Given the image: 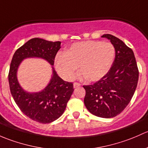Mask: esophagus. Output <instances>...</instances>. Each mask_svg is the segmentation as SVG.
<instances>
[{"instance_id":"1","label":"esophagus","mask_w":148,"mask_h":148,"mask_svg":"<svg viewBox=\"0 0 148 148\" xmlns=\"http://www.w3.org/2000/svg\"><path fill=\"white\" fill-rule=\"evenodd\" d=\"M80 85V83H73V87H74V88H77V87H79Z\"/></svg>"}]
</instances>
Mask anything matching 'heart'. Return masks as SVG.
Instances as JSON below:
<instances>
[{
	"label": "heart",
	"instance_id": "heart-1",
	"mask_svg": "<svg viewBox=\"0 0 148 148\" xmlns=\"http://www.w3.org/2000/svg\"><path fill=\"white\" fill-rule=\"evenodd\" d=\"M115 48L109 42L88 40L73 44L65 53H59L55 59L56 70L65 80H71L79 68L77 77L89 81L100 80L113 63Z\"/></svg>",
	"mask_w": 148,
	"mask_h": 148
}]
</instances>
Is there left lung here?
I'll return each instance as SVG.
<instances>
[{
    "label": "left lung",
    "mask_w": 148,
    "mask_h": 148,
    "mask_svg": "<svg viewBox=\"0 0 148 148\" xmlns=\"http://www.w3.org/2000/svg\"><path fill=\"white\" fill-rule=\"evenodd\" d=\"M110 40L115 57L108 73L92 85H84V103L90 113L103 118L119 115L130 103L138 81L136 60L132 49L110 34L101 36Z\"/></svg>",
    "instance_id": "1"
}]
</instances>
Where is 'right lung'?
Wrapping results in <instances>:
<instances>
[{
    "label": "right lung",
    "mask_w": 148,
    "mask_h": 148,
    "mask_svg": "<svg viewBox=\"0 0 148 148\" xmlns=\"http://www.w3.org/2000/svg\"><path fill=\"white\" fill-rule=\"evenodd\" d=\"M60 43V41L32 38L15 52L10 63L8 81L12 96L26 116L40 123H50L60 118L74 90L73 83L60 78L53 66L55 57L61 48ZM27 58L42 59L51 65V80L46 88L38 92L25 91L18 82V68Z\"/></svg>",
    "instance_id": "obj_1"
}]
</instances>
